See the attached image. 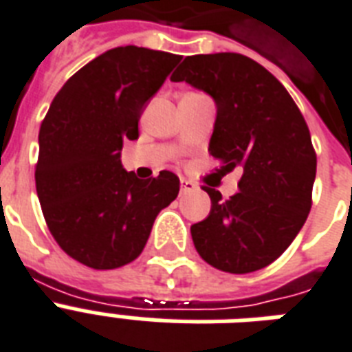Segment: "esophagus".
Returning <instances> with one entry per match:
<instances>
[{"label":"esophagus","instance_id":"1","mask_svg":"<svg viewBox=\"0 0 352 352\" xmlns=\"http://www.w3.org/2000/svg\"><path fill=\"white\" fill-rule=\"evenodd\" d=\"M179 185H182V192H190V190L198 189V185H196L195 182H190V179L185 178L179 179Z\"/></svg>","mask_w":352,"mask_h":352}]
</instances>
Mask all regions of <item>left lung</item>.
<instances>
[{
    "label": "left lung",
    "mask_w": 352,
    "mask_h": 352,
    "mask_svg": "<svg viewBox=\"0 0 352 352\" xmlns=\"http://www.w3.org/2000/svg\"><path fill=\"white\" fill-rule=\"evenodd\" d=\"M170 80L213 97L209 151L220 162L217 170H242L241 192L230 200L204 187L211 213L190 226L196 252L228 274L268 266L292 244L312 207L316 151L303 113L266 67L239 53L187 56Z\"/></svg>",
    "instance_id": "8db88e82"
}]
</instances>
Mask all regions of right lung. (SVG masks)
<instances>
[{"label":"right lung","instance_id":"add662e5","mask_svg":"<svg viewBox=\"0 0 352 352\" xmlns=\"http://www.w3.org/2000/svg\"><path fill=\"white\" fill-rule=\"evenodd\" d=\"M179 54L116 47L62 86L38 133L36 192L51 235L94 270L138 258L163 207L178 196L176 174L135 178L121 165L122 141L139 138L146 100L162 88Z\"/></svg>","mask_w":352,"mask_h":352}]
</instances>
